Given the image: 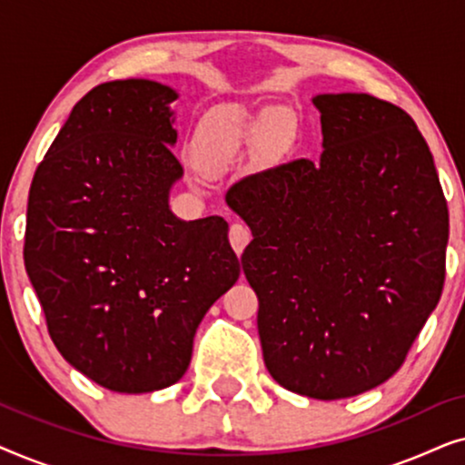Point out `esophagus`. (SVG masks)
Wrapping results in <instances>:
<instances>
[{
	"mask_svg": "<svg viewBox=\"0 0 465 465\" xmlns=\"http://www.w3.org/2000/svg\"><path fill=\"white\" fill-rule=\"evenodd\" d=\"M228 239H231V245H232V250L237 252V256H241V253H243V250H245V245L252 241V232L245 224H241V222H234V224L231 226V232H228Z\"/></svg>",
	"mask_w": 465,
	"mask_h": 465,
	"instance_id": "34e87169",
	"label": "esophagus"
}]
</instances>
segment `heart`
Returning <instances> with one entry per match:
<instances>
[{"label":"heart","instance_id":"1","mask_svg":"<svg viewBox=\"0 0 465 465\" xmlns=\"http://www.w3.org/2000/svg\"><path fill=\"white\" fill-rule=\"evenodd\" d=\"M245 129H250V133H260V135H264L266 142H275L277 139V131L269 124V118H258L253 120L250 126H245V120L241 118L239 114H228V116L215 118L213 123L203 131L201 150L205 152V154H222V152H226L241 135H243Z\"/></svg>","mask_w":465,"mask_h":465}]
</instances>
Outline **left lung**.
<instances>
[{
	"mask_svg": "<svg viewBox=\"0 0 465 465\" xmlns=\"http://www.w3.org/2000/svg\"><path fill=\"white\" fill-rule=\"evenodd\" d=\"M320 161L232 183L253 239L264 364L285 390L341 400L385 383L436 309L449 209L415 120L366 93L315 94Z\"/></svg>",
	"mask_w": 465,
	"mask_h": 465,
	"instance_id": "left-lung-1",
	"label": "left lung"
}]
</instances>
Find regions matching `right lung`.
<instances>
[{"mask_svg":"<svg viewBox=\"0 0 465 465\" xmlns=\"http://www.w3.org/2000/svg\"><path fill=\"white\" fill-rule=\"evenodd\" d=\"M177 91L114 80L74 105L29 190L25 269L50 339L105 390L177 383L203 317L241 275L220 215L180 220L169 194Z\"/></svg>","mask_w":465,"mask_h":465,"instance_id":"obj_1","label":"right lung"}]
</instances>
